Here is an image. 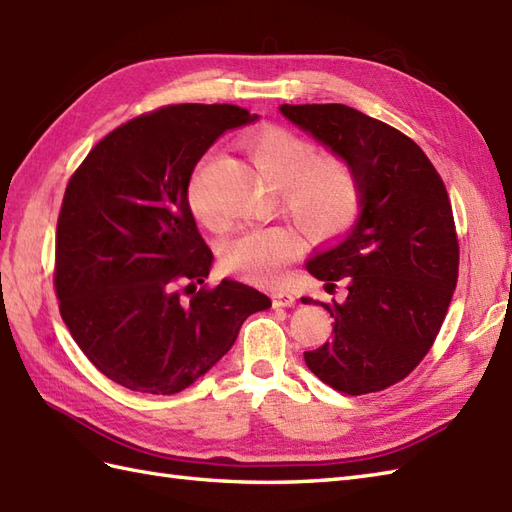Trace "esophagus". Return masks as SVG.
<instances>
[{
	"label": "esophagus",
	"mask_w": 512,
	"mask_h": 512,
	"mask_svg": "<svg viewBox=\"0 0 512 512\" xmlns=\"http://www.w3.org/2000/svg\"><path fill=\"white\" fill-rule=\"evenodd\" d=\"M295 304V295L291 291H276L273 293V306L284 308V306H293Z\"/></svg>",
	"instance_id": "1"
}]
</instances>
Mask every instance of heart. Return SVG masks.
<instances>
[{"label": "heart", "instance_id": "1", "mask_svg": "<svg viewBox=\"0 0 512 512\" xmlns=\"http://www.w3.org/2000/svg\"><path fill=\"white\" fill-rule=\"evenodd\" d=\"M243 147L256 171L280 189L284 213L315 239H334L350 230L363 208V184L354 165L339 154H319L313 141L284 126H263L249 132ZM206 156L189 182L193 215L219 228L204 199ZM297 239L280 226H254L223 245L221 260L228 271L254 282H276L297 254Z\"/></svg>", "mask_w": 512, "mask_h": 512}]
</instances>
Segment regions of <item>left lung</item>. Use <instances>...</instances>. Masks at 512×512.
<instances>
[{
  "label": "left lung",
  "mask_w": 512,
  "mask_h": 512,
  "mask_svg": "<svg viewBox=\"0 0 512 512\" xmlns=\"http://www.w3.org/2000/svg\"><path fill=\"white\" fill-rule=\"evenodd\" d=\"M280 110L350 160L363 184L352 234L306 265L326 289L343 280L350 293L343 304L321 302L332 341L304 360L334 391H384L426 358L450 308L460 256L450 195L423 149L389 123L343 104Z\"/></svg>",
  "instance_id": "8db88e82"
}]
</instances>
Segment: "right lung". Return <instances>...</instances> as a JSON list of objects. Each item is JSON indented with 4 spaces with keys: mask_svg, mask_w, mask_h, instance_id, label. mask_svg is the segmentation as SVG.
Instances as JSON below:
<instances>
[{
    "mask_svg": "<svg viewBox=\"0 0 512 512\" xmlns=\"http://www.w3.org/2000/svg\"><path fill=\"white\" fill-rule=\"evenodd\" d=\"M254 119L232 104L143 112L69 178L56 226L60 315L86 358L130 391H184L271 306L243 282H204L213 252L186 195L206 149Z\"/></svg>",
    "mask_w": 512,
    "mask_h": 512,
    "instance_id": "right-lung-1",
    "label": "right lung"
}]
</instances>
